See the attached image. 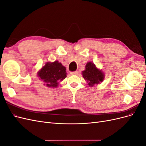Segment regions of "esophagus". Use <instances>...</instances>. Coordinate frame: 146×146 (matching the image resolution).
<instances>
[{
    "mask_svg": "<svg viewBox=\"0 0 146 146\" xmlns=\"http://www.w3.org/2000/svg\"><path fill=\"white\" fill-rule=\"evenodd\" d=\"M70 74H71L72 75H77L78 74V72L77 71V70H76V71H74V72H70Z\"/></svg>",
    "mask_w": 146,
    "mask_h": 146,
    "instance_id": "esophagus-1",
    "label": "esophagus"
}]
</instances>
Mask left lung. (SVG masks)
<instances>
[{"instance_id": "left-lung-1", "label": "left lung", "mask_w": 146, "mask_h": 146, "mask_svg": "<svg viewBox=\"0 0 146 146\" xmlns=\"http://www.w3.org/2000/svg\"><path fill=\"white\" fill-rule=\"evenodd\" d=\"M82 76L88 82V85L93 86L103 82L105 78L104 73L96 68L92 62H88L85 66V70L82 71Z\"/></svg>"}]
</instances>
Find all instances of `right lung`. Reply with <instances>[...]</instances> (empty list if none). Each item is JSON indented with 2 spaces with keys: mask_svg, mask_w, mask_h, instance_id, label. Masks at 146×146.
<instances>
[{
  "mask_svg": "<svg viewBox=\"0 0 146 146\" xmlns=\"http://www.w3.org/2000/svg\"><path fill=\"white\" fill-rule=\"evenodd\" d=\"M66 68L58 61L47 62L38 72V76L47 87L56 88L59 82L67 77Z\"/></svg>",
  "mask_w": 146,
  "mask_h": 146,
  "instance_id": "1",
  "label": "right lung"
}]
</instances>
